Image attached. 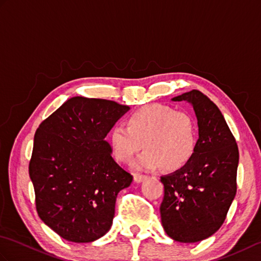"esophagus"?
Listing matches in <instances>:
<instances>
[{
    "instance_id": "34e87169",
    "label": "esophagus",
    "mask_w": 261,
    "mask_h": 261,
    "mask_svg": "<svg viewBox=\"0 0 261 261\" xmlns=\"http://www.w3.org/2000/svg\"><path fill=\"white\" fill-rule=\"evenodd\" d=\"M147 178L146 175H141V174H136L135 175V181L136 182H142Z\"/></svg>"
}]
</instances>
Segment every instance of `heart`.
<instances>
[{"label":"heart","instance_id":"b5f03b06","mask_svg":"<svg viewBox=\"0 0 261 261\" xmlns=\"http://www.w3.org/2000/svg\"><path fill=\"white\" fill-rule=\"evenodd\" d=\"M114 125L108 136L113 157L131 163L143 148L137 166L146 170L162 167L176 171L191 162L197 149V125L191 114L164 104L146 105Z\"/></svg>","mask_w":261,"mask_h":261}]
</instances>
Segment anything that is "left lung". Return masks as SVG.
Segmentation results:
<instances>
[{"mask_svg":"<svg viewBox=\"0 0 261 261\" xmlns=\"http://www.w3.org/2000/svg\"><path fill=\"white\" fill-rule=\"evenodd\" d=\"M190 103L198 125L197 149L184 168L160 177V216L166 233L184 243L202 241L223 224L237 193L239 150L219 108L199 91L171 98Z\"/></svg>","mask_w":261,"mask_h":261,"instance_id":"1","label":"left lung"}]
</instances>
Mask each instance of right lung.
Listing matches in <instances>:
<instances>
[{
  "label": "right lung",
  "instance_id": "obj_1",
  "mask_svg": "<svg viewBox=\"0 0 261 261\" xmlns=\"http://www.w3.org/2000/svg\"><path fill=\"white\" fill-rule=\"evenodd\" d=\"M129 110L74 96L37 129L29 164L37 212L63 239L93 242L112 226L116 196L134 178L114 162L105 137Z\"/></svg>",
  "mask_w": 261,
  "mask_h": 261
}]
</instances>
